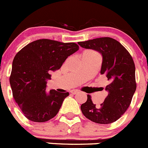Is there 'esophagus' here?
Masks as SVG:
<instances>
[{"label":"esophagus","instance_id":"esophagus-1","mask_svg":"<svg viewBox=\"0 0 148 148\" xmlns=\"http://www.w3.org/2000/svg\"><path fill=\"white\" fill-rule=\"evenodd\" d=\"M70 93H71V94L73 95H75V94H77V93H79L78 90H72L70 91Z\"/></svg>","mask_w":148,"mask_h":148}]
</instances>
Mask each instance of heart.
<instances>
[{
  "label": "heart",
  "instance_id": "1",
  "mask_svg": "<svg viewBox=\"0 0 148 148\" xmlns=\"http://www.w3.org/2000/svg\"><path fill=\"white\" fill-rule=\"evenodd\" d=\"M86 53H88V54H96V52H93V51H86Z\"/></svg>",
  "mask_w": 148,
  "mask_h": 148
}]
</instances>
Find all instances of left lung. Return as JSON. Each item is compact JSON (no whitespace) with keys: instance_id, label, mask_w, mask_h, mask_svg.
Listing matches in <instances>:
<instances>
[{"instance_id":"8db88e82","label":"left lung","mask_w":148,"mask_h":148,"mask_svg":"<svg viewBox=\"0 0 148 148\" xmlns=\"http://www.w3.org/2000/svg\"><path fill=\"white\" fill-rule=\"evenodd\" d=\"M85 49L99 52L102 56L101 74L107 78L105 90L108 95L103 103L96 106L88 95L82 103V112L88 119L100 124L114 122L125 113L130 105L136 88L135 65L132 56L119 41L110 37L78 42Z\"/></svg>"}]
</instances>
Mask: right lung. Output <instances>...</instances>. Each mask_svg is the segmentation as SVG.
<instances>
[{
    "label": "right lung",
    "mask_w": 148,
    "mask_h": 148,
    "mask_svg": "<svg viewBox=\"0 0 148 148\" xmlns=\"http://www.w3.org/2000/svg\"><path fill=\"white\" fill-rule=\"evenodd\" d=\"M75 43L39 39L26 45L14 57L9 82L14 100L24 115L34 122H46L58 112L69 93L47 92L50 73L60 69L78 51Z\"/></svg>",
    "instance_id": "add662e5"
}]
</instances>
